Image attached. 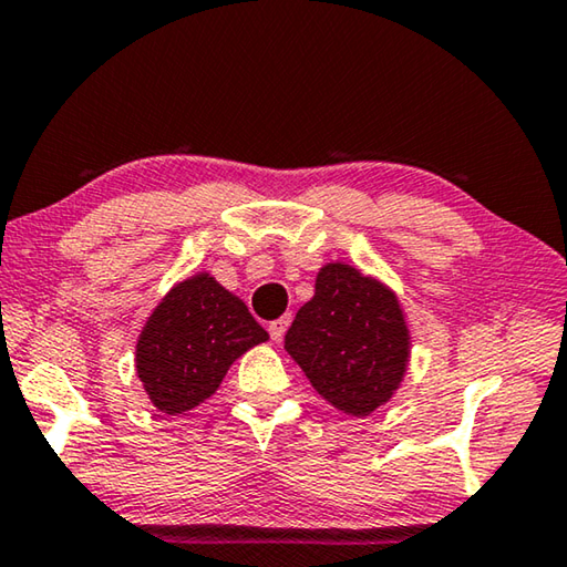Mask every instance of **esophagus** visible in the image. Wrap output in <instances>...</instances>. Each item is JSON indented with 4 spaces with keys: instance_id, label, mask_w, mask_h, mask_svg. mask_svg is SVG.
Wrapping results in <instances>:
<instances>
[{
    "instance_id": "1",
    "label": "esophagus",
    "mask_w": 567,
    "mask_h": 567,
    "mask_svg": "<svg viewBox=\"0 0 567 567\" xmlns=\"http://www.w3.org/2000/svg\"><path fill=\"white\" fill-rule=\"evenodd\" d=\"M289 323H291V316H281V319H278V321L268 323V333H271V341H276V343L281 341L286 329H289Z\"/></svg>"
}]
</instances>
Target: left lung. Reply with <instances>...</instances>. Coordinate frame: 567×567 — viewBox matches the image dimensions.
Segmentation results:
<instances>
[{"mask_svg": "<svg viewBox=\"0 0 567 567\" xmlns=\"http://www.w3.org/2000/svg\"><path fill=\"white\" fill-rule=\"evenodd\" d=\"M316 393L346 415H371L401 389L411 331L399 296L343 261L326 264L316 293L284 339Z\"/></svg>", "mask_w": 567, "mask_h": 567, "instance_id": "1", "label": "left lung"}]
</instances>
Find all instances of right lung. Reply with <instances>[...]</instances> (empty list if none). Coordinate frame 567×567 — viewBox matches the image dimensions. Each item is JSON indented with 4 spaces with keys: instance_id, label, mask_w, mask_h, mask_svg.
I'll use <instances>...</instances> for the list:
<instances>
[{
    "instance_id": "obj_1",
    "label": "right lung",
    "mask_w": 567,
    "mask_h": 567,
    "mask_svg": "<svg viewBox=\"0 0 567 567\" xmlns=\"http://www.w3.org/2000/svg\"><path fill=\"white\" fill-rule=\"evenodd\" d=\"M268 341L246 303L212 274L178 281L148 316L136 341V375L166 415L214 395L236 359Z\"/></svg>"
}]
</instances>
